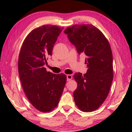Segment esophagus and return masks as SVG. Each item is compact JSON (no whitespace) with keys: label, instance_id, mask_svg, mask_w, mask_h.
Listing matches in <instances>:
<instances>
[{"label":"esophagus","instance_id":"esophagus-1","mask_svg":"<svg viewBox=\"0 0 132 132\" xmlns=\"http://www.w3.org/2000/svg\"><path fill=\"white\" fill-rule=\"evenodd\" d=\"M66 77H67V80H68V81H69V80H70L71 79H72V76L71 75H67Z\"/></svg>","mask_w":132,"mask_h":132}]
</instances>
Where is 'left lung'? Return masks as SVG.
Segmentation results:
<instances>
[{
  "instance_id": "8db88e82",
  "label": "left lung",
  "mask_w": 132,
  "mask_h": 132,
  "mask_svg": "<svg viewBox=\"0 0 132 132\" xmlns=\"http://www.w3.org/2000/svg\"><path fill=\"white\" fill-rule=\"evenodd\" d=\"M79 55L86 56L87 71L73 76L77 87L73 97L83 112H92L101 105L108 96L113 80V57L110 45L100 30L91 24H77L64 31Z\"/></svg>"
}]
</instances>
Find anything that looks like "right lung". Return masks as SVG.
Instances as JSON below:
<instances>
[{
	"mask_svg": "<svg viewBox=\"0 0 132 132\" xmlns=\"http://www.w3.org/2000/svg\"><path fill=\"white\" fill-rule=\"evenodd\" d=\"M63 28L45 25L34 29L22 44L18 69L21 85L29 101L37 110L49 112L59 104L66 76L46 71L48 56Z\"/></svg>",
	"mask_w": 132,
	"mask_h": 132,
	"instance_id": "add662e5",
	"label": "right lung"
}]
</instances>
